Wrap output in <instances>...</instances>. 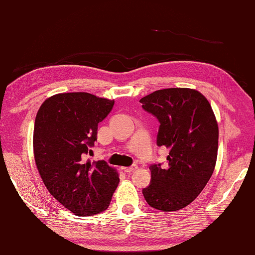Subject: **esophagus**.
I'll use <instances>...</instances> for the list:
<instances>
[{"instance_id": "esophagus-1", "label": "esophagus", "mask_w": 255, "mask_h": 255, "mask_svg": "<svg viewBox=\"0 0 255 255\" xmlns=\"http://www.w3.org/2000/svg\"><path fill=\"white\" fill-rule=\"evenodd\" d=\"M137 169V165H135V164H133V165H131V166H128V167H123V170H124V172H127V173H131V172H134Z\"/></svg>"}]
</instances>
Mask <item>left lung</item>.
I'll list each match as a JSON object with an SVG mask.
<instances>
[{
	"mask_svg": "<svg viewBox=\"0 0 255 255\" xmlns=\"http://www.w3.org/2000/svg\"><path fill=\"white\" fill-rule=\"evenodd\" d=\"M157 119L156 144L170 150L167 166H150L151 183L142 190L156 210L177 211L196 199L214 171L219 128L204 95L192 89L158 90L140 100Z\"/></svg>",
	"mask_w": 255,
	"mask_h": 255,
	"instance_id": "obj_1",
	"label": "left lung"
}]
</instances>
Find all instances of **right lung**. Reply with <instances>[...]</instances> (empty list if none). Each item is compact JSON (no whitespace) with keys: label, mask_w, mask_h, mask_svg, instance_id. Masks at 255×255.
<instances>
[{"label":"right lung","mask_w":255,"mask_h":255,"mask_svg":"<svg viewBox=\"0 0 255 255\" xmlns=\"http://www.w3.org/2000/svg\"><path fill=\"white\" fill-rule=\"evenodd\" d=\"M114 101L85 92L45 100L36 114L33 148L38 173L50 193L75 215L107 210L119 184L118 172L100 160L91 163L98 126Z\"/></svg>","instance_id":"add662e5"}]
</instances>
